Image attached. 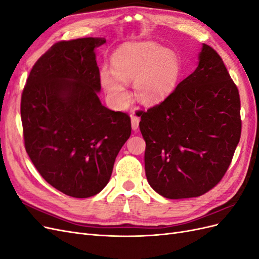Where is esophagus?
Returning <instances> with one entry per match:
<instances>
[{
    "label": "esophagus",
    "instance_id": "34e87169",
    "mask_svg": "<svg viewBox=\"0 0 259 259\" xmlns=\"http://www.w3.org/2000/svg\"><path fill=\"white\" fill-rule=\"evenodd\" d=\"M139 117L133 114L131 116V122H132V128L134 131H137L138 130V126H139Z\"/></svg>",
    "mask_w": 259,
    "mask_h": 259
}]
</instances>
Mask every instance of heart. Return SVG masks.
Wrapping results in <instances>:
<instances>
[{"label":"heart","instance_id":"b5f03b06","mask_svg":"<svg viewBox=\"0 0 259 259\" xmlns=\"http://www.w3.org/2000/svg\"><path fill=\"white\" fill-rule=\"evenodd\" d=\"M111 64L115 72L104 68L100 83L116 107L124 106L130 99L125 82L135 81L136 96L142 103L156 104L175 90L182 72L176 55L154 42L121 45L114 51Z\"/></svg>","mask_w":259,"mask_h":259}]
</instances>
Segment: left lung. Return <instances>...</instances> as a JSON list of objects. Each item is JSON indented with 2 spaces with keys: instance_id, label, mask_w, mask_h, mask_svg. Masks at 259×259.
Masks as SVG:
<instances>
[{
  "instance_id": "obj_1",
  "label": "left lung",
  "mask_w": 259,
  "mask_h": 259,
  "mask_svg": "<svg viewBox=\"0 0 259 259\" xmlns=\"http://www.w3.org/2000/svg\"><path fill=\"white\" fill-rule=\"evenodd\" d=\"M199 66L169 95L139 110L145 169L167 199L194 198L221 182L240 142V95L222 57L203 44Z\"/></svg>"
}]
</instances>
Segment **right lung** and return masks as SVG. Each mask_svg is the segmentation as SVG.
<instances>
[{"instance_id": "add662e5", "label": "right lung", "mask_w": 259, "mask_h": 259, "mask_svg": "<svg viewBox=\"0 0 259 259\" xmlns=\"http://www.w3.org/2000/svg\"><path fill=\"white\" fill-rule=\"evenodd\" d=\"M105 38L60 41L36 60L21 94L26 151L60 192L90 198L104 189L132 132L131 117L101 105L94 50Z\"/></svg>"}]
</instances>
